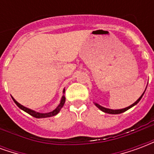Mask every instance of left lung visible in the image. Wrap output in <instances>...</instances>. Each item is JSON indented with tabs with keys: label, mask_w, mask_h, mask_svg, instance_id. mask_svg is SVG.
<instances>
[{
	"label": "left lung",
	"mask_w": 154,
	"mask_h": 154,
	"mask_svg": "<svg viewBox=\"0 0 154 154\" xmlns=\"http://www.w3.org/2000/svg\"><path fill=\"white\" fill-rule=\"evenodd\" d=\"M143 94H144V92L143 93ZM143 95H142V96H141V97H139L138 100H136L134 103L132 104L131 106H129L126 107V108H125V109H121V110H110V109H107V108H105V107L100 106V105H98V104H97V103H95V105H96V106H97L98 107V108H99V109H100V110H102L103 112H105V113L115 114V115H116V114H120V113H123V112H125V111H126V110H129V109H130L131 107H133V106H135V105L137 103H139V101L140 100H141V98H142Z\"/></svg>",
	"instance_id": "obj_1"
}]
</instances>
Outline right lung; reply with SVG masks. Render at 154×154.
Segmentation results:
<instances>
[{
	"mask_svg": "<svg viewBox=\"0 0 154 154\" xmlns=\"http://www.w3.org/2000/svg\"><path fill=\"white\" fill-rule=\"evenodd\" d=\"M12 99L14 100V102L17 105V106H18L19 108H20L21 110H23L24 111H25V112H27V113L29 114L30 116H32L33 117H35V118H47V117H51V116H56V115L60 111L61 108L63 106L64 103H65V97H63L62 100H61L60 104L58 105V106H57L55 110H53L52 112H49V113H38V112H36V111H34V110H30V109H28V108H26V107L23 106L22 105L18 103L13 97H12Z\"/></svg>",
	"mask_w": 154,
	"mask_h": 154,
	"instance_id": "right-lung-1",
	"label": "right lung"
}]
</instances>
